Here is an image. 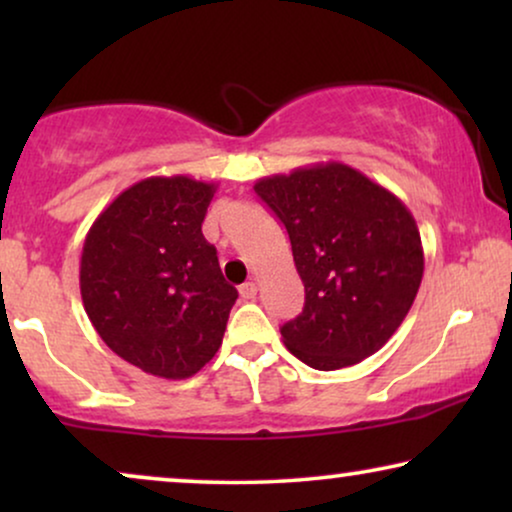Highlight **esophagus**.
Segmentation results:
<instances>
[{"instance_id":"1","label":"esophagus","mask_w":512,"mask_h":512,"mask_svg":"<svg viewBox=\"0 0 512 512\" xmlns=\"http://www.w3.org/2000/svg\"><path fill=\"white\" fill-rule=\"evenodd\" d=\"M256 293H258V284H256V282H244V284L240 286V296H242L244 300L256 298Z\"/></svg>"}]
</instances>
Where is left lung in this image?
Listing matches in <instances>:
<instances>
[{"mask_svg":"<svg viewBox=\"0 0 512 512\" xmlns=\"http://www.w3.org/2000/svg\"><path fill=\"white\" fill-rule=\"evenodd\" d=\"M254 191L284 223L305 284L303 312L282 326L286 349L310 368L338 370L387 345L424 275L410 209L342 163L258 179Z\"/></svg>","mask_w":512,"mask_h":512,"instance_id":"8db88e82","label":"left lung"}]
</instances>
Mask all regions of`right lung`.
I'll use <instances>...</instances> for the list:
<instances>
[{
    "instance_id": "add662e5",
    "label": "right lung",
    "mask_w": 512,
    "mask_h": 512,
    "mask_svg": "<svg viewBox=\"0 0 512 512\" xmlns=\"http://www.w3.org/2000/svg\"><path fill=\"white\" fill-rule=\"evenodd\" d=\"M214 184L149 177L125 188L90 226L81 298L90 324L144 373L186 380L219 352L237 289L202 235Z\"/></svg>"
}]
</instances>
